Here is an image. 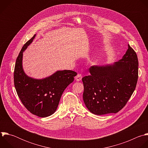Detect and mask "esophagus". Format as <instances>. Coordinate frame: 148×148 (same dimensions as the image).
Wrapping results in <instances>:
<instances>
[{"mask_svg":"<svg viewBox=\"0 0 148 148\" xmlns=\"http://www.w3.org/2000/svg\"><path fill=\"white\" fill-rule=\"evenodd\" d=\"M82 75H81V74H77L76 76V77H75V80H76V81H77V82H79V81H80L81 80H82Z\"/></svg>","mask_w":148,"mask_h":148,"instance_id":"esophagus-1","label":"esophagus"}]
</instances>
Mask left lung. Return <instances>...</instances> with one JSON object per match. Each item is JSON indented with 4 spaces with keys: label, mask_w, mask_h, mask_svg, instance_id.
<instances>
[{
    "label": "left lung",
    "mask_w": 148,
    "mask_h": 148,
    "mask_svg": "<svg viewBox=\"0 0 148 148\" xmlns=\"http://www.w3.org/2000/svg\"><path fill=\"white\" fill-rule=\"evenodd\" d=\"M128 46L121 60L113 64L92 66L88 69L90 75L82 78L83 101L92 113H116L134 93L138 78V60L135 51Z\"/></svg>",
    "instance_id": "1"
}]
</instances>
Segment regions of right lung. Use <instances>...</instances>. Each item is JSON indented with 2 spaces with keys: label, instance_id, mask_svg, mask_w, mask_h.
I'll return each mask as SVG.
<instances>
[{
  "label": "right lung",
  "instance_id": "right-lung-1",
  "mask_svg": "<svg viewBox=\"0 0 148 148\" xmlns=\"http://www.w3.org/2000/svg\"><path fill=\"white\" fill-rule=\"evenodd\" d=\"M36 36L24 45L17 58L14 83L17 95L25 107L33 114L46 117L56 111L63 92L73 82L77 73L70 70L58 71L42 79L28 76L23 68V53Z\"/></svg>",
  "mask_w": 148,
  "mask_h": 148
}]
</instances>
